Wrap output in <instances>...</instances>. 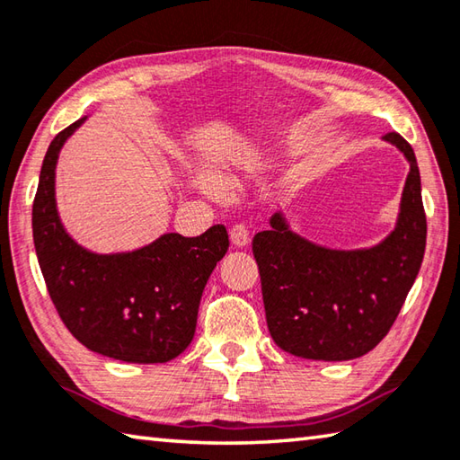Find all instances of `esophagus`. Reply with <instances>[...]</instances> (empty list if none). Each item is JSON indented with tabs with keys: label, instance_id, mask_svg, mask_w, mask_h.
Returning a JSON list of instances; mask_svg holds the SVG:
<instances>
[{
	"label": "esophagus",
	"instance_id": "obj_1",
	"mask_svg": "<svg viewBox=\"0 0 460 460\" xmlns=\"http://www.w3.org/2000/svg\"><path fill=\"white\" fill-rule=\"evenodd\" d=\"M229 235H231V243L235 247H247L249 245V229L243 223L233 225Z\"/></svg>",
	"mask_w": 460,
	"mask_h": 460
}]
</instances>
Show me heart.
I'll use <instances>...</instances> for the list:
<instances>
[{
	"label": "heart",
	"instance_id": "b5f03b06",
	"mask_svg": "<svg viewBox=\"0 0 460 460\" xmlns=\"http://www.w3.org/2000/svg\"><path fill=\"white\" fill-rule=\"evenodd\" d=\"M209 185H211V187H213V185H215V183H213V181H209Z\"/></svg>",
	"mask_w": 460,
	"mask_h": 460
}]
</instances>
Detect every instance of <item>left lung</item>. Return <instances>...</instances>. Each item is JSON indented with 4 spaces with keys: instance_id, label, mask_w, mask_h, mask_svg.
<instances>
[{
    "instance_id": "8db88e82",
    "label": "left lung",
    "mask_w": 460,
    "mask_h": 460,
    "mask_svg": "<svg viewBox=\"0 0 460 460\" xmlns=\"http://www.w3.org/2000/svg\"><path fill=\"white\" fill-rule=\"evenodd\" d=\"M385 141L411 164L397 227L379 245L327 249L289 229L281 213L253 239L267 327L277 347L313 361H349L385 339L419 275L427 245L415 151L399 133Z\"/></svg>"
}]
</instances>
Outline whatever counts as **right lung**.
Segmentation results:
<instances>
[{"instance_id":"obj_1","label":"right lung","mask_w":460,"mask_h":460,"mask_svg":"<svg viewBox=\"0 0 460 460\" xmlns=\"http://www.w3.org/2000/svg\"><path fill=\"white\" fill-rule=\"evenodd\" d=\"M85 117L59 131L45 153L33 199V243L63 325L93 353L125 363H167L195 335L197 311L215 265L229 249L223 225L199 237L165 233L129 253L97 255L67 235L56 207L63 143Z\"/></svg>"}]
</instances>
